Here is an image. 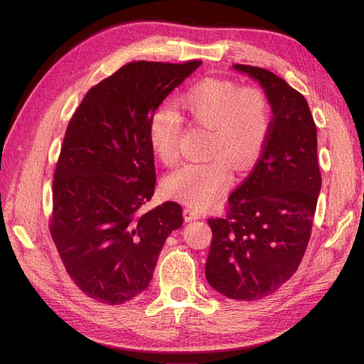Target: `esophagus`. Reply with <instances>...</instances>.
Masks as SVG:
<instances>
[{
  "mask_svg": "<svg viewBox=\"0 0 364 364\" xmlns=\"http://www.w3.org/2000/svg\"><path fill=\"white\" fill-rule=\"evenodd\" d=\"M183 217H185L186 222H191V220H199V218H202L203 215H202V213L197 211V209H194V208H191V206H186V208L183 209Z\"/></svg>",
  "mask_w": 364,
  "mask_h": 364,
  "instance_id": "1",
  "label": "esophagus"
}]
</instances>
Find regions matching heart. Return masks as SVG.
Listing matches in <instances>:
<instances>
[{"instance_id": "obj_1", "label": "heart", "mask_w": 364, "mask_h": 364, "mask_svg": "<svg viewBox=\"0 0 364 364\" xmlns=\"http://www.w3.org/2000/svg\"><path fill=\"white\" fill-rule=\"evenodd\" d=\"M179 103L194 121L211 129L206 161L188 162L165 178L173 197L202 211L213 206L232 183L230 159L245 170L257 159L270 130V112L257 87H240L232 80L203 79L186 90ZM182 118L173 107L159 106L151 115L149 141L155 156L171 164L178 158Z\"/></svg>"}]
</instances>
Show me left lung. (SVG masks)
Instances as JSON below:
<instances>
[{
	"label": "left lung",
	"mask_w": 364,
	"mask_h": 364,
	"mask_svg": "<svg viewBox=\"0 0 364 364\" xmlns=\"http://www.w3.org/2000/svg\"><path fill=\"white\" fill-rule=\"evenodd\" d=\"M259 83L273 118L261 158L229 196L225 218H209L213 241L205 274L218 293L258 301L299 267L311 235L322 178L317 130L301 92L258 67L232 65Z\"/></svg>",
	"instance_id": "1"
}]
</instances>
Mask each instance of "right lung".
<instances>
[{
	"mask_svg": "<svg viewBox=\"0 0 364 364\" xmlns=\"http://www.w3.org/2000/svg\"><path fill=\"white\" fill-rule=\"evenodd\" d=\"M202 65L130 62L91 87L63 138L53 182L51 237L71 279L94 301L118 305L144 291L165 240L183 223L155 193L153 112Z\"/></svg>",
	"mask_w": 364,
	"mask_h": 364,
	"instance_id": "1",
	"label": "right lung"
}]
</instances>
